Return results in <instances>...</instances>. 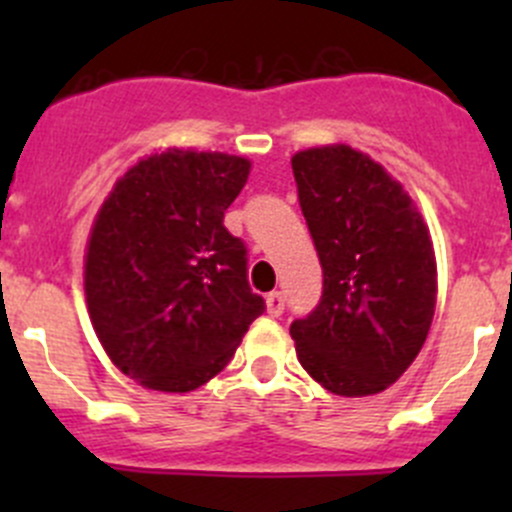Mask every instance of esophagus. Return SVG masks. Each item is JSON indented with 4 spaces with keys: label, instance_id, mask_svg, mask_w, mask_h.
I'll use <instances>...</instances> for the list:
<instances>
[{
    "label": "esophagus",
    "instance_id": "1",
    "mask_svg": "<svg viewBox=\"0 0 512 512\" xmlns=\"http://www.w3.org/2000/svg\"><path fill=\"white\" fill-rule=\"evenodd\" d=\"M265 302H267V312H270L272 317H280V314L285 312V297H282V292H270Z\"/></svg>",
    "mask_w": 512,
    "mask_h": 512
}]
</instances>
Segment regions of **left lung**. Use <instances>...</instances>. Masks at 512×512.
<instances>
[{"mask_svg":"<svg viewBox=\"0 0 512 512\" xmlns=\"http://www.w3.org/2000/svg\"><path fill=\"white\" fill-rule=\"evenodd\" d=\"M292 173L324 272L319 304L289 327L297 359L332 394H379L431 329L428 227L399 180L342 143L294 153Z\"/></svg>","mask_w":512,"mask_h":512,"instance_id":"1","label":"left lung"}]
</instances>
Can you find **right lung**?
I'll return each instance as SVG.
<instances>
[{"label":"right lung","mask_w":512,"mask_h":512,"mask_svg":"<svg viewBox=\"0 0 512 512\" xmlns=\"http://www.w3.org/2000/svg\"><path fill=\"white\" fill-rule=\"evenodd\" d=\"M250 160L168 148L103 200L89 247V317L113 364L146 389L185 394L225 369L265 299L247 247L223 225Z\"/></svg>","instance_id":"add662e5"}]
</instances>
